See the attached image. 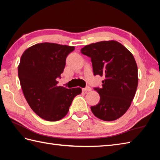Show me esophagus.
Masks as SVG:
<instances>
[{
	"label": "esophagus",
	"mask_w": 160,
	"mask_h": 160,
	"mask_svg": "<svg viewBox=\"0 0 160 160\" xmlns=\"http://www.w3.org/2000/svg\"><path fill=\"white\" fill-rule=\"evenodd\" d=\"M91 90V89L90 87H87L86 88H84V89H82V91L85 93L88 92V91H90Z\"/></svg>",
	"instance_id": "34e87169"
}]
</instances>
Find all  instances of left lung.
Returning a JSON list of instances; mask_svg holds the SVG:
<instances>
[{
  "label": "left lung",
  "instance_id": "obj_1",
  "mask_svg": "<svg viewBox=\"0 0 160 160\" xmlns=\"http://www.w3.org/2000/svg\"><path fill=\"white\" fill-rule=\"evenodd\" d=\"M90 57L93 73L104 76L102 88H96L100 102L91 107L95 116L113 121L123 115L131 106L138 84V66L132 54L115 40L90 44L81 49Z\"/></svg>",
  "mask_w": 160,
  "mask_h": 160
}]
</instances>
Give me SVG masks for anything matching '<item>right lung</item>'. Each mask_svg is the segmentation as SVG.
Segmentation results:
<instances>
[{
  "label": "right lung",
  "mask_w": 160,
  "mask_h": 160,
  "mask_svg": "<svg viewBox=\"0 0 160 160\" xmlns=\"http://www.w3.org/2000/svg\"><path fill=\"white\" fill-rule=\"evenodd\" d=\"M74 49L72 46L42 42L29 47L20 58L18 73L24 96L32 109L47 121L62 119L73 98L82 92L80 87L57 85L66 58Z\"/></svg>",
  "instance_id": "1"
}]
</instances>
